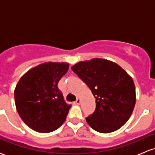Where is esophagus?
I'll list each match as a JSON object with an SVG mask.
<instances>
[{
    "label": "esophagus",
    "mask_w": 155,
    "mask_h": 155,
    "mask_svg": "<svg viewBox=\"0 0 155 155\" xmlns=\"http://www.w3.org/2000/svg\"><path fill=\"white\" fill-rule=\"evenodd\" d=\"M80 103H81V100H80L79 98H77V99H76V104H77V105H79V104H80Z\"/></svg>",
    "instance_id": "34e87169"
}]
</instances>
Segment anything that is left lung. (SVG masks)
I'll list each match as a JSON object with an SVG mask.
<instances>
[{
    "label": "left lung",
    "mask_w": 155,
    "mask_h": 155,
    "mask_svg": "<svg viewBox=\"0 0 155 155\" xmlns=\"http://www.w3.org/2000/svg\"><path fill=\"white\" fill-rule=\"evenodd\" d=\"M71 70L86 84L95 96L96 108L87 122L99 133L120 129L132 114L136 104V87L132 78L120 65L95 58L79 62Z\"/></svg>",
    "instance_id": "8db88e82"
}]
</instances>
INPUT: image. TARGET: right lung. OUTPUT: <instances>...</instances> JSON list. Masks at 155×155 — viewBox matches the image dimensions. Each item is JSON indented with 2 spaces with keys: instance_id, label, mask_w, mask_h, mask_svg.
I'll return each mask as SVG.
<instances>
[{
  "instance_id": "add662e5",
  "label": "right lung",
  "mask_w": 155,
  "mask_h": 155,
  "mask_svg": "<svg viewBox=\"0 0 155 155\" xmlns=\"http://www.w3.org/2000/svg\"><path fill=\"white\" fill-rule=\"evenodd\" d=\"M66 63H46L25 74L15 90V105L23 122L33 130L50 133L65 122L71 107L58 84L68 70Z\"/></svg>"
}]
</instances>
